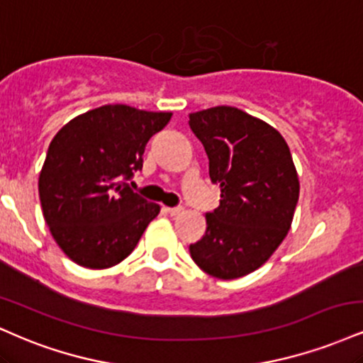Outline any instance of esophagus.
Wrapping results in <instances>:
<instances>
[{
  "instance_id": "34e87169",
  "label": "esophagus",
  "mask_w": 363,
  "mask_h": 363,
  "mask_svg": "<svg viewBox=\"0 0 363 363\" xmlns=\"http://www.w3.org/2000/svg\"><path fill=\"white\" fill-rule=\"evenodd\" d=\"M165 211H167L170 216H177V215H181V213H184V208H181V206H176V208H165Z\"/></svg>"
}]
</instances>
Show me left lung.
Here are the masks:
<instances>
[{
	"mask_svg": "<svg viewBox=\"0 0 363 363\" xmlns=\"http://www.w3.org/2000/svg\"><path fill=\"white\" fill-rule=\"evenodd\" d=\"M189 126L221 189L191 257L213 277H243L270 259L291 228L299 199L291 150L274 126L233 106L191 113Z\"/></svg>",
	"mask_w": 363,
	"mask_h": 363,
	"instance_id": "obj_1",
	"label": "left lung"
}]
</instances>
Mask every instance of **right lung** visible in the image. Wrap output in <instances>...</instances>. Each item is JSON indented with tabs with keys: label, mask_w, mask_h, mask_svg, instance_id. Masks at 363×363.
Masks as SVG:
<instances>
[{
	"label": "right lung",
	"mask_w": 363,
	"mask_h": 363,
	"mask_svg": "<svg viewBox=\"0 0 363 363\" xmlns=\"http://www.w3.org/2000/svg\"><path fill=\"white\" fill-rule=\"evenodd\" d=\"M172 113L104 104L72 118L57 132L38 177L45 223L77 265L108 269L137 247L160 206L133 193L147 142Z\"/></svg>",
	"instance_id": "add662e5"
}]
</instances>
